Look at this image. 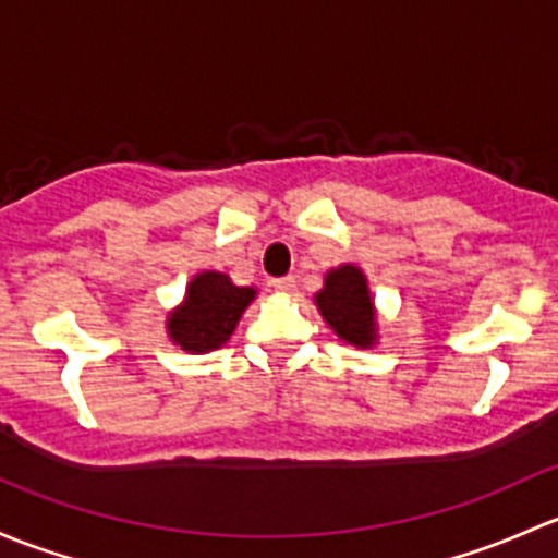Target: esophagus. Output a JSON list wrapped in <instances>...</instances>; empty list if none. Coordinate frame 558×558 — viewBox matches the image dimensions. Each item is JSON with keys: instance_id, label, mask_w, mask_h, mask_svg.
I'll return each instance as SVG.
<instances>
[{"instance_id": "esophagus-1", "label": "esophagus", "mask_w": 558, "mask_h": 558, "mask_svg": "<svg viewBox=\"0 0 558 558\" xmlns=\"http://www.w3.org/2000/svg\"><path fill=\"white\" fill-rule=\"evenodd\" d=\"M271 287L277 292H281V295H292L295 292V279L292 277H281V279H274Z\"/></svg>"}]
</instances>
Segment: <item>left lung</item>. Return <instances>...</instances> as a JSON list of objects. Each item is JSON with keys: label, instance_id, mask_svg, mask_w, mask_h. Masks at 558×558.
Here are the masks:
<instances>
[{"label": "left lung", "instance_id": "8db88e82", "mask_svg": "<svg viewBox=\"0 0 558 558\" xmlns=\"http://www.w3.org/2000/svg\"><path fill=\"white\" fill-rule=\"evenodd\" d=\"M314 306L343 343L357 349H371L378 343L376 303L365 271L354 263H343L325 274L322 290L314 292Z\"/></svg>", "mask_w": 558, "mask_h": 558}]
</instances>
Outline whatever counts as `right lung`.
I'll return each mask as SVG.
<instances>
[{"label":"right lung","mask_w":558,"mask_h":558,"mask_svg":"<svg viewBox=\"0 0 558 558\" xmlns=\"http://www.w3.org/2000/svg\"><path fill=\"white\" fill-rule=\"evenodd\" d=\"M257 287H239L222 271H201L187 281L185 298L166 319L171 343L187 354H206L231 341Z\"/></svg>","instance_id":"obj_1"}]
</instances>
